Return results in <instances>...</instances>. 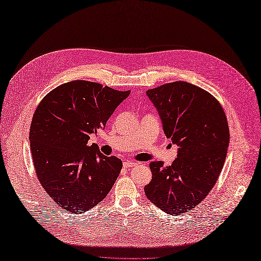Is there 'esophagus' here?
I'll return each instance as SVG.
<instances>
[{
	"label": "esophagus",
	"mask_w": 261,
	"mask_h": 261,
	"mask_svg": "<svg viewBox=\"0 0 261 261\" xmlns=\"http://www.w3.org/2000/svg\"><path fill=\"white\" fill-rule=\"evenodd\" d=\"M123 165H124V168H130V167H134V165H136V162H133V161H129V160H125L123 162Z\"/></svg>",
	"instance_id": "esophagus-1"
}]
</instances>
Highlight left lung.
I'll list each match as a JSON object with an SVG mask.
<instances>
[{"mask_svg": "<svg viewBox=\"0 0 261 261\" xmlns=\"http://www.w3.org/2000/svg\"><path fill=\"white\" fill-rule=\"evenodd\" d=\"M167 138L177 145L172 165L152 161L147 198L168 215H181L200 203L215 186L230 143L225 113L211 94L186 82L147 90Z\"/></svg>", "mask_w": 261, "mask_h": 261, "instance_id": "1", "label": "left lung"}]
</instances>
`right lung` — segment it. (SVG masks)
<instances>
[{
  "mask_svg": "<svg viewBox=\"0 0 261 261\" xmlns=\"http://www.w3.org/2000/svg\"><path fill=\"white\" fill-rule=\"evenodd\" d=\"M129 93L74 81L57 87L39 103L29 133L35 170L45 192L64 211H88L113 187L121 159L102 154L88 140L106 127Z\"/></svg>",
  "mask_w": 261,
  "mask_h": 261,
  "instance_id": "add662e5",
  "label": "right lung"
}]
</instances>
